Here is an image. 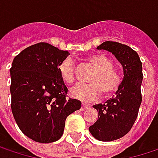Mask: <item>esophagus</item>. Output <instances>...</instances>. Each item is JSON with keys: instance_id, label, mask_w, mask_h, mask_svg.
Returning <instances> with one entry per match:
<instances>
[{"instance_id": "34e87169", "label": "esophagus", "mask_w": 158, "mask_h": 158, "mask_svg": "<svg viewBox=\"0 0 158 158\" xmlns=\"http://www.w3.org/2000/svg\"><path fill=\"white\" fill-rule=\"evenodd\" d=\"M89 105H87V104H85V103H82V105H81V108H80V110H87L88 108H89Z\"/></svg>"}]
</instances>
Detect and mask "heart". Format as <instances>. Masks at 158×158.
Listing matches in <instances>:
<instances>
[{"label":"heart","instance_id":"heart-1","mask_svg":"<svg viewBox=\"0 0 158 158\" xmlns=\"http://www.w3.org/2000/svg\"><path fill=\"white\" fill-rule=\"evenodd\" d=\"M96 69L91 76V83H78L70 89V95L83 102L96 100L102 93L110 95L117 91L122 85L121 73L113 69V63L104 54H96L89 58ZM58 72L64 82L70 84L75 79V62L72 57H67L58 65Z\"/></svg>","mask_w":158,"mask_h":158}]
</instances>
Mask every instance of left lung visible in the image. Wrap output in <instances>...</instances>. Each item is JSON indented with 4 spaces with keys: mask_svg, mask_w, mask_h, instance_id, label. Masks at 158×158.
Instances as JSON below:
<instances>
[{
    "mask_svg": "<svg viewBox=\"0 0 158 158\" xmlns=\"http://www.w3.org/2000/svg\"><path fill=\"white\" fill-rule=\"evenodd\" d=\"M98 49L111 52L123 69V80L116 95L93 107L98 110L97 122L89 127L98 140L110 142L124 136L133 127L142 102V62L138 54L126 45L106 41Z\"/></svg>",
    "mask_w": 158,
    "mask_h": 158,
    "instance_id": "8db88e82",
    "label": "left lung"
}]
</instances>
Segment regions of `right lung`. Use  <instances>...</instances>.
<instances>
[{"instance_id":"right-lung-1","label":"right lung","mask_w":158,"mask_h":158,"mask_svg":"<svg viewBox=\"0 0 158 158\" xmlns=\"http://www.w3.org/2000/svg\"><path fill=\"white\" fill-rule=\"evenodd\" d=\"M45 42L23 49L10 69L11 108L20 130L38 143L57 141L64 133L67 117L81 107L68 99V89L58 65L69 56Z\"/></svg>"}]
</instances>
